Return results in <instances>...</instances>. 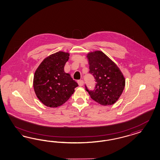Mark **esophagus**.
Segmentation results:
<instances>
[{"label":"esophagus","instance_id":"34e87169","mask_svg":"<svg viewBox=\"0 0 160 160\" xmlns=\"http://www.w3.org/2000/svg\"><path fill=\"white\" fill-rule=\"evenodd\" d=\"M78 82L80 86H83V84H84V82H83V80H78Z\"/></svg>","mask_w":160,"mask_h":160}]
</instances>
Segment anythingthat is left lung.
Returning <instances> with one entry per match:
<instances>
[{
    "label": "left lung",
    "mask_w": 160,
    "mask_h": 160,
    "mask_svg": "<svg viewBox=\"0 0 160 160\" xmlns=\"http://www.w3.org/2000/svg\"><path fill=\"white\" fill-rule=\"evenodd\" d=\"M90 73L96 79L94 90L87 89L93 100L102 106L112 105L124 90L126 80L120 69L106 54L100 50L87 54Z\"/></svg>",
    "instance_id": "1"
}]
</instances>
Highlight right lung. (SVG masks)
Here are the masks:
<instances>
[{
  "label": "right lung",
  "mask_w": 160,
  "mask_h": 160,
  "mask_svg": "<svg viewBox=\"0 0 160 160\" xmlns=\"http://www.w3.org/2000/svg\"><path fill=\"white\" fill-rule=\"evenodd\" d=\"M68 52L59 51L46 57L39 64L33 78L34 92L46 106L63 105L74 92L78 84L64 70L69 58Z\"/></svg>",
  "instance_id": "add662e5"
}]
</instances>
